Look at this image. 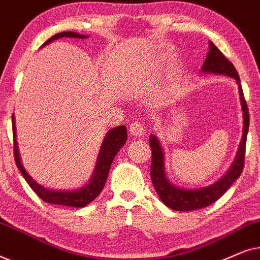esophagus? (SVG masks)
<instances>
[{
    "mask_svg": "<svg viewBox=\"0 0 260 260\" xmlns=\"http://www.w3.org/2000/svg\"><path fill=\"white\" fill-rule=\"evenodd\" d=\"M130 134L133 135V136H143L144 135V124L141 122V120H138V122H134L133 124L130 125Z\"/></svg>",
    "mask_w": 260,
    "mask_h": 260,
    "instance_id": "obj_1",
    "label": "esophagus"
}]
</instances>
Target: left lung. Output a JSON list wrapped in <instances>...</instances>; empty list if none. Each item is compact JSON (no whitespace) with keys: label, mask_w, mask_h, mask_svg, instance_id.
<instances>
[{"label":"left lung","mask_w":260,"mask_h":260,"mask_svg":"<svg viewBox=\"0 0 260 260\" xmlns=\"http://www.w3.org/2000/svg\"><path fill=\"white\" fill-rule=\"evenodd\" d=\"M209 51L206 56V61L201 67L204 73H215V74H226L234 78L239 86V94L241 106L244 112V133L241 138L239 150H238L237 157L234 159L233 166L226 173V175L220 179L218 182L213 183L212 186L200 188V189H181V188L174 187L172 183L167 180L165 175V162H163V151L161 144L157 138L150 135L149 143L151 148V167L150 176L152 184L156 193L161 199L163 204L167 207L174 209V211L187 212L200 209L212 205L218 199L226 193L227 189L232 186L234 181L241 175L245 165V150H246V138L248 133V125H250V115H248V108L246 101L244 98L243 88L240 85V79L238 72L233 63L225 55L220 52V49L213 44L212 41L208 42Z\"/></svg>","instance_id":"8db88e82"}]
</instances>
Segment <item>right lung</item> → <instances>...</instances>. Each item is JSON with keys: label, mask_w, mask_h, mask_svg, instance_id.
<instances>
[{"label": "right lung", "mask_w": 260, "mask_h": 260, "mask_svg": "<svg viewBox=\"0 0 260 260\" xmlns=\"http://www.w3.org/2000/svg\"><path fill=\"white\" fill-rule=\"evenodd\" d=\"M77 38V39H85L87 38L86 35H81L74 31H62V33H58L53 35L51 39H48L47 41L42 45V47L46 45H48L49 42L60 38ZM13 119V138H14V158H15L16 167L22 174L24 180L27 181V183L29 184L31 189L35 191V194L38 195L41 200L52 205H61V206H70V207H85V206L90 204L94 200L95 198L101 194L104 184L106 182V177H108L110 167L115 158L117 152L119 151V149L125 144L126 141V127L117 126L115 129H112L110 133L106 135L104 142L101 148V152H99L97 166H95V170L93 176L90 181V183H87L86 186L80 188V189L76 190H51L47 188L40 186V184L35 182L31 177L28 175V173L24 170V168L20 162V156L19 151H17V143L15 140L16 133H15V123H14V116L12 117Z\"/></svg>", "instance_id": "1"}]
</instances>
